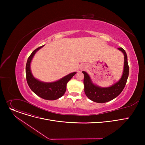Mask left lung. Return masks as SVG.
<instances>
[{"instance_id": "1", "label": "left lung", "mask_w": 145, "mask_h": 145, "mask_svg": "<svg viewBox=\"0 0 145 145\" xmlns=\"http://www.w3.org/2000/svg\"><path fill=\"white\" fill-rule=\"evenodd\" d=\"M118 49L123 52L125 56L124 69L122 76L115 85L108 88H100L93 84L86 72H82L84 74L83 83L85 86V92L87 97L91 101L97 103L107 102L116 97L123 90L129 76V65L125 50L122 48H119Z\"/></svg>"}]
</instances>
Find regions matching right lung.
<instances>
[{
  "mask_svg": "<svg viewBox=\"0 0 145 145\" xmlns=\"http://www.w3.org/2000/svg\"><path fill=\"white\" fill-rule=\"evenodd\" d=\"M44 45L36 49L29 56L26 65V77L27 84L33 92L37 96L46 100H56L62 97L66 90V85L76 72L66 76L58 81L52 83H44L36 79L30 71V65L36 52Z\"/></svg>",
  "mask_w": 145,
  "mask_h": 145,
  "instance_id": "obj_1",
  "label": "right lung"
}]
</instances>
